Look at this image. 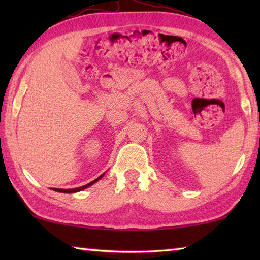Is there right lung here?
Returning a JSON list of instances; mask_svg holds the SVG:
<instances>
[{"label":"right lung","mask_w":260,"mask_h":260,"mask_svg":"<svg viewBox=\"0 0 260 260\" xmlns=\"http://www.w3.org/2000/svg\"><path fill=\"white\" fill-rule=\"evenodd\" d=\"M105 173H103L102 175H100V177L98 178V179H95L94 181H91V182H89V183H87V184H85V186H82V187H79V188H73V189H59V188H52V190H55V191H58V192H64V193H72V192H78V191H81V190H83V189H86V188H88V187H90L91 184H94L95 182H98L100 179H102L103 178V175H104Z\"/></svg>","instance_id":"obj_1"}]
</instances>
